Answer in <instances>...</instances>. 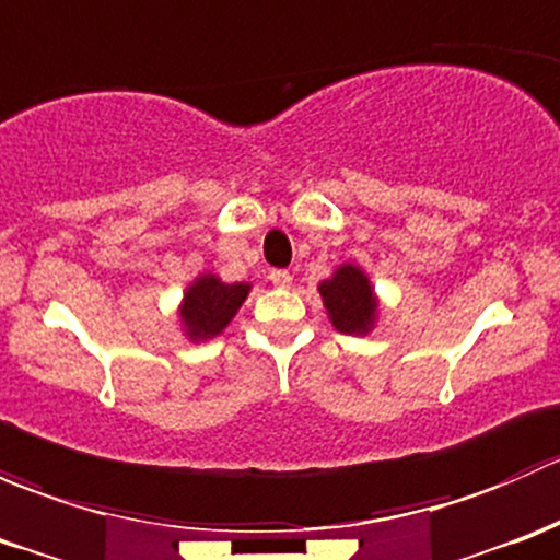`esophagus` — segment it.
Instances as JSON below:
<instances>
[{
    "instance_id": "esophagus-1",
    "label": "esophagus",
    "mask_w": 560,
    "mask_h": 560,
    "mask_svg": "<svg viewBox=\"0 0 560 560\" xmlns=\"http://www.w3.org/2000/svg\"><path fill=\"white\" fill-rule=\"evenodd\" d=\"M270 284L273 287H281V290H284V287H290L292 284V276H290V270H270Z\"/></svg>"
}]
</instances>
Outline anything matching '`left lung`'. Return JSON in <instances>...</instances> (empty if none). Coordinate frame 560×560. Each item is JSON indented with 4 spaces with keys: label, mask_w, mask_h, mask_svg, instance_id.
<instances>
[{
    "label": "left lung",
    "mask_w": 560,
    "mask_h": 560,
    "mask_svg": "<svg viewBox=\"0 0 560 560\" xmlns=\"http://www.w3.org/2000/svg\"><path fill=\"white\" fill-rule=\"evenodd\" d=\"M319 295L338 332L365 336L374 327L376 314H380V301H376L369 276L358 265H341L330 279L322 281Z\"/></svg>",
    "instance_id": "left-lung-1"
}]
</instances>
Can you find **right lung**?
Returning a JSON list of instances; mask_svg holds the SVG:
<instances>
[{"instance_id":"right-lung-1","label":"right lung","mask_w":560,"mask_h":560,"mask_svg":"<svg viewBox=\"0 0 560 560\" xmlns=\"http://www.w3.org/2000/svg\"><path fill=\"white\" fill-rule=\"evenodd\" d=\"M248 290L252 284H224L213 273H202L200 279L191 281L178 308L189 341H208L219 336L238 314Z\"/></svg>"}]
</instances>
